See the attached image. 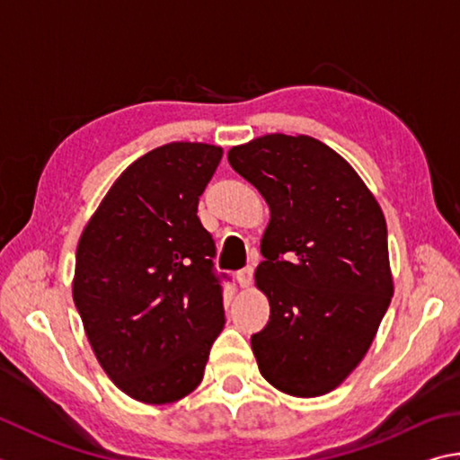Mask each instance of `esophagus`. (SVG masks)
Segmentation results:
<instances>
[{
  "label": "esophagus",
  "mask_w": 460,
  "mask_h": 460,
  "mask_svg": "<svg viewBox=\"0 0 460 460\" xmlns=\"http://www.w3.org/2000/svg\"><path fill=\"white\" fill-rule=\"evenodd\" d=\"M237 281H239L241 288H247L249 283L253 281V267L247 265V267H243V270H239L237 271Z\"/></svg>",
  "instance_id": "1"
}]
</instances>
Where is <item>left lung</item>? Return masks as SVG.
<instances>
[{"mask_svg": "<svg viewBox=\"0 0 460 460\" xmlns=\"http://www.w3.org/2000/svg\"><path fill=\"white\" fill-rule=\"evenodd\" d=\"M227 158L271 211L255 271L271 307L252 336L259 372L291 396L325 394L368 352L394 291L382 208L310 137L267 135Z\"/></svg>", "mask_w": 460, "mask_h": 460, "instance_id": "8db88e82", "label": "left lung"}]
</instances>
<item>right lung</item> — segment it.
<instances>
[{"mask_svg": "<svg viewBox=\"0 0 460 460\" xmlns=\"http://www.w3.org/2000/svg\"><path fill=\"white\" fill-rule=\"evenodd\" d=\"M223 150L171 143L132 163L76 249L72 296L100 366L140 402L166 404L203 380L225 323L213 235L199 197Z\"/></svg>", "mask_w": 460, "mask_h": 460, "instance_id": "1", "label": "right lung"}]
</instances>
